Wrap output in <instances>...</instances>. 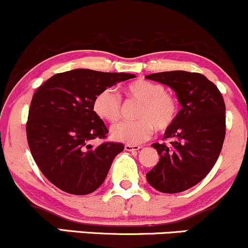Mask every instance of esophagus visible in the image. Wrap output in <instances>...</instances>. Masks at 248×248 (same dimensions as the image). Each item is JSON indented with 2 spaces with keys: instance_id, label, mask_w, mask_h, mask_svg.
I'll return each instance as SVG.
<instances>
[{
  "instance_id": "obj_1",
  "label": "esophagus",
  "mask_w": 248,
  "mask_h": 248,
  "mask_svg": "<svg viewBox=\"0 0 248 248\" xmlns=\"http://www.w3.org/2000/svg\"><path fill=\"white\" fill-rule=\"evenodd\" d=\"M124 149H125V151H138L139 149H140V147L139 146H137V145H130V144H125L124 145Z\"/></svg>"
}]
</instances>
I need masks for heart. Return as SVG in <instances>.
<instances>
[{"label":"heart","mask_w":248,"mask_h":248,"mask_svg":"<svg viewBox=\"0 0 248 248\" xmlns=\"http://www.w3.org/2000/svg\"><path fill=\"white\" fill-rule=\"evenodd\" d=\"M124 93L127 99L139 103L136 110L138 119L112 125L110 136L113 140L136 145L151 137L155 129L164 132L176 122L179 104L176 96L160 83L140 78L129 83ZM93 108L99 118L113 123L121 117L122 98L115 89H103L94 97Z\"/></svg>","instance_id":"1"}]
</instances>
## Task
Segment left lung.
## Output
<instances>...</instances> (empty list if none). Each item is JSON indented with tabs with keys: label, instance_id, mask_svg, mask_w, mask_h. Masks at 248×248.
<instances>
[{
	"label": "left lung",
	"instance_id": "8db88e82",
	"mask_svg": "<svg viewBox=\"0 0 248 248\" xmlns=\"http://www.w3.org/2000/svg\"><path fill=\"white\" fill-rule=\"evenodd\" d=\"M147 79L176 91L182 109L173 125L164 133L165 143L152 146L160 155L146 173L149 184L164 193H178L207 176L220 155L226 133L224 98L204 75L187 71L151 74Z\"/></svg>",
	"mask_w": 248,
	"mask_h": 248
}]
</instances>
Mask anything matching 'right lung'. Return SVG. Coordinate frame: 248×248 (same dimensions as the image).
<instances>
[{
    "mask_svg": "<svg viewBox=\"0 0 248 248\" xmlns=\"http://www.w3.org/2000/svg\"><path fill=\"white\" fill-rule=\"evenodd\" d=\"M133 77L124 72L75 69L54 75L36 90L28 115V144L42 173L60 190L83 196L103 184L124 145L90 144L109 132L93 112L94 97L103 89Z\"/></svg>",
    "mask_w": 248,
    "mask_h": 248,
    "instance_id": "add662e5",
    "label": "right lung"
}]
</instances>
